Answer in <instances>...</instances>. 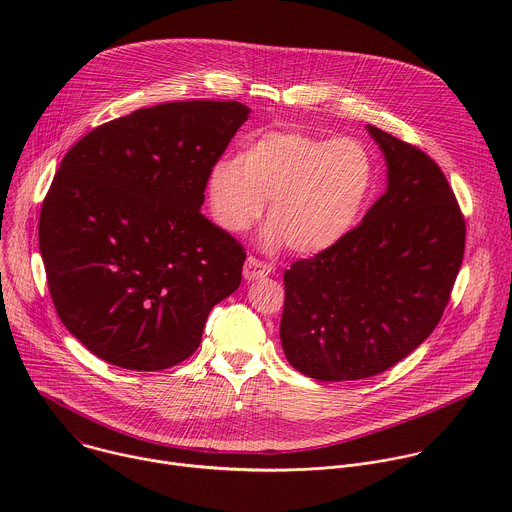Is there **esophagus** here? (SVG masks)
Listing matches in <instances>:
<instances>
[{
  "label": "esophagus",
  "instance_id": "34e87169",
  "mask_svg": "<svg viewBox=\"0 0 512 512\" xmlns=\"http://www.w3.org/2000/svg\"><path fill=\"white\" fill-rule=\"evenodd\" d=\"M269 273H271V265L265 263V261H261V259H257V257H249L247 263H245V267H243V275H245V279H249V281L267 277Z\"/></svg>",
  "mask_w": 512,
  "mask_h": 512
}]
</instances>
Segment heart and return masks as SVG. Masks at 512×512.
I'll list each match as a JSON object with an SVG mask.
<instances>
[{
    "mask_svg": "<svg viewBox=\"0 0 512 512\" xmlns=\"http://www.w3.org/2000/svg\"><path fill=\"white\" fill-rule=\"evenodd\" d=\"M375 188V162L354 137L277 129L249 141L241 158L218 160L208 176L210 208L231 233H247L269 204L267 247L316 255L360 221Z\"/></svg>",
    "mask_w": 512,
    "mask_h": 512,
    "instance_id": "b5f03b06",
    "label": "heart"
}]
</instances>
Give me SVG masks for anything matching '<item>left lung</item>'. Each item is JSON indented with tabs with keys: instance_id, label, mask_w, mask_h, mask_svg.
<instances>
[{
	"instance_id": "1",
	"label": "left lung",
	"mask_w": 512,
	"mask_h": 512,
	"mask_svg": "<svg viewBox=\"0 0 512 512\" xmlns=\"http://www.w3.org/2000/svg\"><path fill=\"white\" fill-rule=\"evenodd\" d=\"M387 192L334 247L283 273L281 346L318 381L375 377L440 324L464 259L466 218L442 168L375 125Z\"/></svg>"
}]
</instances>
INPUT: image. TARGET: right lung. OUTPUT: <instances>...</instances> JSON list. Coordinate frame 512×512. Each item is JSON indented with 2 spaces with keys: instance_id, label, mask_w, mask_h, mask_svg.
Wrapping results in <instances>:
<instances>
[{
  "instance_id": "obj_1",
  "label": "right lung",
  "mask_w": 512,
  "mask_h": 512,
  "mask_svg": "<svg viewBox=\"0 0 512 512\" xmlns=\"http://www.w3.org/2000/svg\"><path fill=\"white\" fill-rule=\"evenodd\" d=\"M247 117L237 101L162 103L95 127L62 158L38 243L58 318L99 358L174 367L241 285L243 245L200 206Z\"/></svg>"
}]
</instances>
